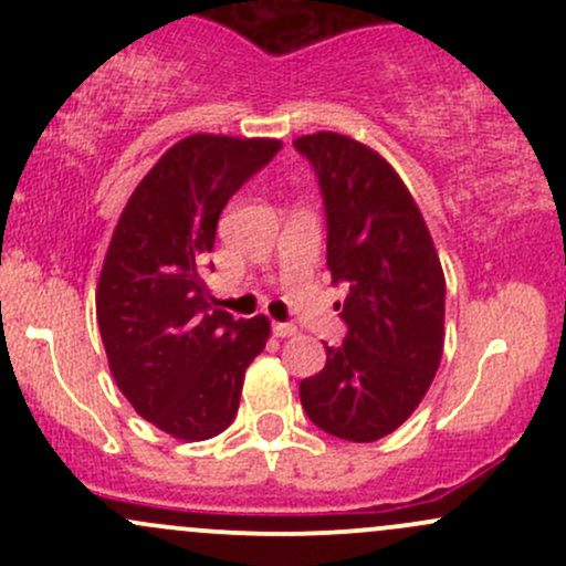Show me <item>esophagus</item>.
Masks as SVG:
<instances>
[{"instance_id": "esophagus-1", "label": "esophagus", "mask_w": 566, "mask_h": 566, "mask_svg": "<svg viewBox=\"0 0 566 566\" xmlns=\"http://www.w3.org/2000/svg\"><path fill=\"white\" fill-rule=\"evenodd\" d=\"M271 333H274L276 337H292L297 333L295 324H287V322H274L271 324Z\"/></svg>"}]
</instances>
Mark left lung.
Returning <instances> with one entry per match:
<instances>
[{
  "label": "left lung",
  "instance_id": "left-lung-1",
  "mask_svg": "<svg viewBox=\"0 0 566 566\" xmlns=\"http://www.w3.org/2000/svg\"><path fill=\"white\" fill-rule=\"evenodd\" d=\"M319 178L327 269L348 284V333L322 373L301 380L311 423L346 441H378L420 405L444 348V274L412 193L380 154L337 133L295 143Z\"/></svg>",
  "mask_w": 566,
  "mask_h": 566
}]
</instances>
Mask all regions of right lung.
<instances>
[{"label":"right lung","instance_id":"right-lung-1","mask_svg":"<svg viewBox=\"0 0 566 566\" xmlns=\"http://www.w3.org/2000/svg\"><path fill=\"white\" fill-rule=\"evenodd\" d=\"M279 140L191 135L140 180L116 223L95 292L108 367L140 418L175 439L218 437L237 418L269 319L212 308L205 276L218 218Z\"/></svg>","mask_w":566,"mask_h":566}]
</instances>
